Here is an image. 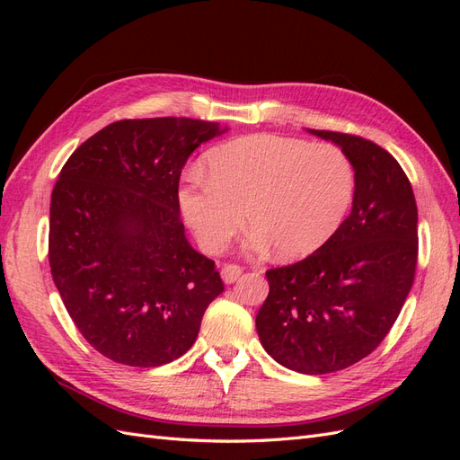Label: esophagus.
Listing matches in <instances>:
<instances>
[{"label": "esophagus", "instance_id": "obj_1", "mask_svg": "<svg viewBox=\"0 0 460 460\" xmlns=\"http://www.w3.org/2000/svg\"><path fill=\"white\" fill-rule=\"evenodd\" d=\"M220 274H222V280H225L226 284H232V282H235L240 278L242 267H238V264L228 262V264H225V267H222Z\"/></svg>", "mask_w": 460, "mask_h": 460}]
</instances>
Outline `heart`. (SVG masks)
<instances>
[{
	"label": "heart",
	"mask_w": 460,
	"mask_h": 460,
	"mask_svg": "<svg viewBox=\"0 0 460 460\" xmlns=\"http://www.w3.org/2000/svg\"><path fill=\"white\" fill-rule=\"evenodd\" d=\"M208 176L193 174L180 205L207 252H220L247 220L253 252L305 257L338 230L355 193V169L330 144L255 134L218 146L207 157Z\"/></svg>",
	"instance_id": "b5f03b06"
}]
</instances>
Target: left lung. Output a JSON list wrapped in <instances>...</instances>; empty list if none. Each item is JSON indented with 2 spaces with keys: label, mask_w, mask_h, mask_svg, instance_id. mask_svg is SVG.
Here are the masks:
<instances>
[{
  "label": "left lung",
  "mask_w": 460,
  "mask_h": 460,
  "mask_svg": "<svg viewBox=\"0 0 460 460\" xmlns=\"http://www.w3.org/2000/svg\"><path fill=\"white\" fill-rule=\"evenodd\" d=\"M338 144L355 169L353 208L313 255L267 270L259 340L301 374L338 372L382 343L405 303L419 257V211L392 153L360 136L309 130Z\"/></svg>",
  "instance_id": "8db88e82"
}]
</instances>
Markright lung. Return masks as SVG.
Returning a JSON list of instances; mask_svg holds the SVG:
<instances>
[{"label": "right lung", "mask_w": 460, "mask_h": 460, "mask_svg": "<svg viewBox=\"0 0 460 460\" xmlns=\"http://www.w3.org/2000/svg\"><path fill=\"white\" fill-rule=\"evenodd\" d=\"M226 132L184 117L127 119L82 144L49 207V267L84 340L120 365L182 357L225 284L180 218L178 182L193 149Z\"/></svg>", "instance_id": "right-lung-1"}]
</instances>
